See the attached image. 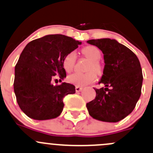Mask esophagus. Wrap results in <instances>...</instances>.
I'll return each instance as SVG.
<instances>
[{
    "instance_id": "1",
    "label": "esophagus",
    "mask_w": 153,
    "mask_h": 153,
    "mask_svg": "<svg viewBox=\"0 0 153 153\" xmlns=\"http://www.w3.org/2000/svg\"><path fill=\"white\" fill-rule=\"evenodd\" d=\"M82 89H83V88L80 87V86H76V87H75V91H76V92H80L82 90Z\"/></svg>"
}]
</instances>
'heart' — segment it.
I'll list each match as a JSON object with an SVG mask.
<instances>
[{
    "mask_svg": "<svg viewBox=\"0 0 153 153\" xmlns=\"http://www.w3.org/2000/svg\"><path fill=\"white\" fill-rule=\"evenodd\" d=\"M82 52L86 58L91 61L89 68H88V70H89V72H86V73L75 72L67 77V81L70 83L77 86H81V87L86 86L95 81L96 74L94 72L95 71L98 74L101 72L100 64H99L98 61L101 59V56H102L101 51H100L99 48L95 46H88V47L84 48ZM75 59H76L75 53L73 51L68 53L64 56L62 64H63V67L66 71L68 72L72 71L75 66ZM90 70H94L95 71H90Z\"/></svg>",
    "mask_w": 153,
    "mask_h": 153,
    "instance_id": "1",
    "label": "heart"
}]
</instances>
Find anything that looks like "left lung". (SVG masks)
Listing matches in <instances>:
<instances>
[{"label":"left lung","instance_id":"left-lung-1","mask_svg":"<svg viewBox=\"0 0 153 153\" xmlns=\"http://www.w3.org/2000/svg\"><path fill=\"white\" fill-rule=\"evenodd\" d=\"M103 53V74L94 89L96 97L86 103L89 115L97 120L117 123L134 109L141 96L143 75L140 62L133 52L116 39L88 40Z\"/></svg>","mask_w":153,"mask_h":153}]
</instances>
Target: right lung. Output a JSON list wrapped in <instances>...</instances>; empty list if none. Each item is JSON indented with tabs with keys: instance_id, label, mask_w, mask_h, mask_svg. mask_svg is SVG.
<instances>
[{
	"instance_id": "add662e5",
	"label": "right lung",
	"mask_w": 153,
	"mask_h": 153,
	"mask_svg": "<svg viewBox=\"0 0 153 153\" xmlns=\"http://www.w3.org/2000/svg\"><path fill=\"white\" fill-rule=\"evenodd\" d=\"M81 42L62 34L46 35L30 42L20 54L14 69V91L20 109L36 120L56 118L64 108L63 98L75 93L74 85L54 86L58 77L66 78L63 59Z\"/></svg>"
}]
</instances>
